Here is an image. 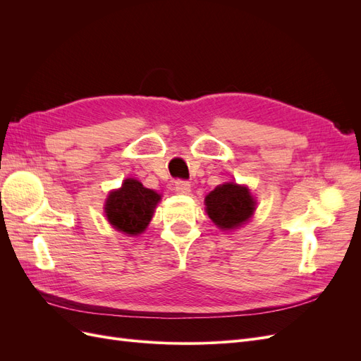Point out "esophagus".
Listing matches in <instances>:
<instances>
[{
    "label": "esophagus",
    "mask_w": 361,
    "mask_h": 361,
    "mask_svg": "<svg viewBox=\"0 0 361 361\" xmlns=\"http://www.w3.org/2000/svg\"><path fill=\"white\" fill-rule=\"evenodd\" d=\"M174 188H176V191L180 194H190L191 183L185 179H178L176 182H174Z\"/></svg>",
    "instance_id": "34e87169"
}]
</instances>
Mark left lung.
I'll return each mask as SVG.
<instances>
[{
    "label": "left lung",
    "instance_id": "1",
    "mask_svg": "<svg viewBox=\"0 0 361 361\" xmlns=\"http://www.w3.org/2000/svg\"><path fill=\"white\" fill-rule=\"evenodd\" d=\"M204 203L211 220L224 231L243 226L256 209V202L248 188L236 183L216 187L206 195Z\"/></svg>",
    "mask_w": 361,
    "mask_h": 361
}]
</instances>
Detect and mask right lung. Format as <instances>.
<instances>
[{"label": "right lung", "instance_id": "obj_1", "mask_svg": "<svg viewBox=\"0 0 361 361\" xmlns=\"http://www.w3.org/2000/svg\"><path fill=\"white\" fill-rule=\"evenodd\" d=\"M159 200V194L154 190L145 188L135 179H126L122 188L108 195L105 214L118 232L138 235L147 227Z\"/></svg>", "mask_w": 361, "mask_h": 361}]
</instances>
